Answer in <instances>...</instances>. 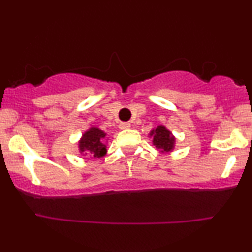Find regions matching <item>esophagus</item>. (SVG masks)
<instances>
[{
  "label": "esophagus",
  "mask_w": 252,
  "mask_h": 252,
  "mask_svg": "<svg viewBox=\"0 0 252 252\" xmlns=\"http://www.w3.org/2000/svg\"><path fill=\"white\" fill-rule=\"evenodd\" d=\"M118 127H119V129H122V130L128 129L130 127V124L129 123H120Z\"/></svg>",
  "instance_id": "obj_1"
}]
</instances>
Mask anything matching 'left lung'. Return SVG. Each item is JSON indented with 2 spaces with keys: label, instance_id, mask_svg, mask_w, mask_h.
Here are the masks:
<instances>
[{
  "label": "left lung",
  "instance_id": "8db88e82",
  "mask_svg": "<svg viewBox=\"0 0 252 252\" xmlns=\"http://www.w3.org/2000/svg\"><path fill=\"white\" fill-rule=\"evenodd\" d=\"M150 136H153L154 146H156L157 149L160 150L161 153H168L173 149L175 142L174 136L164 126L160 125L157 128L151 130Z\"/></svg>",
  "mask_w": 252,
  "mask_h": 252
}]
</instances>
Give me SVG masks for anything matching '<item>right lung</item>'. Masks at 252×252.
I'll return each mask as SVG.
<instances>
[{"mask_svg":"<svg viewBox=\"0 0 252 252\" xmlns=\"http://www.w3.org/2000/svg\"><path fill=\"white\" fill-rule=\"evenodd\" d=\"M105 133L103 130L92 127L88 129L81 140L79 141V149L81 154L89 155L92 158H99L106 154V146L104 144Z\"/></svg>","mask_w":252,"mask_h":252,"instance_id":"obj_1","label":"right lung"}]
</instances>
